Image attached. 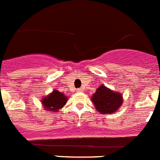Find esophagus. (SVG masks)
I'll list each match as a JSON object with an SVG mask.
<instances>
[{
	"mask_svg": "<svg viewBox=\"0 0 160 160\" xmlns=\"http://www.w3.org/2000/svg\"><path fill=\"white\" fill-rule=\"evenodd\" d=\"M77 91L78 92H83L84 90H83V89H81V88H79V89H77Z\"/></svg>",
	"mask_w": 160,
	"mask_h": 160,
	"instance_id": "34e87169",
	"label": "esophagus"
}]
</instances>
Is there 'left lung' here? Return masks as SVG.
I'll return each mask as SVG.
<instances>
[{"label": "left lung", "mask_w": 160, "mask_h": 160, "mask_svg": "<svg viewBox=\"0 0 160 160\" xmlns=\"http://www.w3.org/2000/svg\"><path fill=\"white\" fill-rule=\"evenodd\" d=\"M91 99L95 109L101 114H112L118 111L123 103L121 93L111 90L103 84L97 88Z\"/></svg>", "instance_id": "obj_1"}]
</instances>
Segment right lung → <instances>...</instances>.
I'll return each mask as SVG.
<instances>
[{
	"mask_svg": "<svg viewBox=\"0 0 160 160\" xmlns=\"http://www.w3.org/2000/svg\"><path fill=\"white\" fill-rule=\"evenodd\" d=\"M41 102L45 110L48 111L58 112V111L62 107H63L67 103L68 97L65 96L64 93H62L58 89H54L50 94L45 98H43Z\"/></svg>",
	"mask_w": 160,
	"mask_h": 160,
	"instance_id": "right-lung-1",
	"label": "right lung"
}]
</instances>
